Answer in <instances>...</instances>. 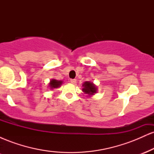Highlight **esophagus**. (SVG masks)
Here are the masks:
<instances>
[{"label": "esophagus", "instance_id": "34e87169", "mask_svg": "<svg viewBox=\"0 0 154 154\" xmlns=\"http://www.w3.org/2000/svg\"><path fill=\"white\" fill-rule=\"evenodd\" d=\"M70 82H71V83H72V84H76L77 80H76L75 79H70Z\"/></svg>", "mask_w": 154, "mask_h": 154}]
</instances>
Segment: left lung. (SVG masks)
<instances>
[{
  "label": "left lung",
  "instance_id": "8db88e82",
  "mask_svg": "<svg viewBox=\"0 0 154 154\" xmlns=\"http://www.w3.org/2000/svg\"><path fill=\"white\" fill-rule=\"evenodd\" d=\"M82 87V91L88 95H94L97 92L96 86L93 82H89V81H87V82L83 83Z\"/></svg>",
  "mask_w": 154,
  "mask_h": 154
}]
</instances>
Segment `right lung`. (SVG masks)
<instances>
[{
    "instance_id": "obj_1",
    "label": "right lung",
    "mask_w": 154,
    "mask_h": 154,
    "mask_svg": "<svg viewBox=\"0 0 154 154\" xmlns=\"http://www.w3.org/2000/svg\"><path fill=\"white\" fill-rule=\"evenodd\" d=\"M62 81L61 80H56V79H51L50 83H49V86H50L51 89H54V88H59L62 84Z\"/></svg>"
}]
</instances>
